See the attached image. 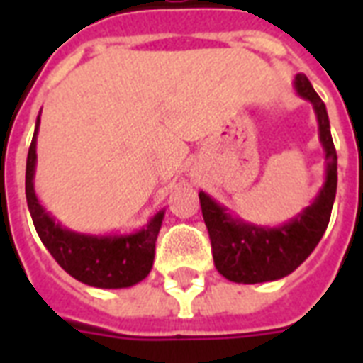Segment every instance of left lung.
I'll return each mask as SVG.
<instances>
[{
    "instance_id": "left-lung-1",
    "label": "left lung",
    "mask_w": 363,
    "mask_h": 363,
    "mask_svg": "<svg viewBox=\"0 0 363 363\" xmlns=\"http://www.w3.org/2000/svg\"><path fill=\"white\" fill-rule=\"evenodd\" d=\"M294 88L315 107L320 143L326 152V182L309 207L277 228L254 226L232 218L211 196L199 192L201 213L213 247V259L218 273L228 281L256 284L290 275L315 250L332 216L337 190V152L333 147L326 105L303 73L296 75Z\"/></svg>"
}]
</instances>
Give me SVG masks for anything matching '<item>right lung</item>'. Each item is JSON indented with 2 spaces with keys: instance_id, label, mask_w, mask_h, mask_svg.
<instances>
[{
  "instance_id": "obj_1",
  "label": "right lung",
  "mask_w": 363,
  "mask_h": 363,
  "mask_svg": "<svg viewBox=\"0 0 363 363\" xmlns=\"http://www.w3.org/2000/svg\"><path fill=\"white\" fill-rule=\"evenodd\" d=\"M39 116L26 162V199L31 220L43 245L52 258L77 281L96 288H128L143 281L154 264V248L164 220V211L150 218L147 226L128 235H86L65 230L43 209L33 190L35 145Z\"/></svg>"
}]
</instances>
